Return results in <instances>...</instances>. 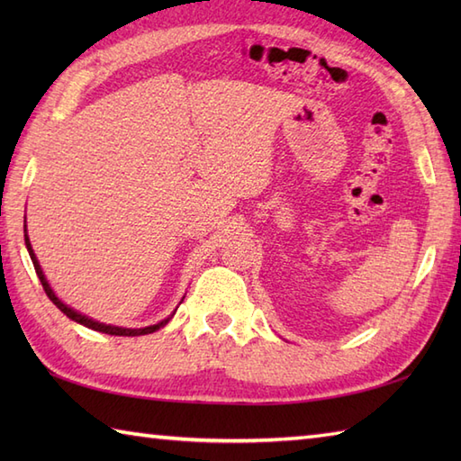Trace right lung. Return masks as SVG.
Instances as JSON below:
<instances>
[{
    "instance_id": "obj_1",
    "label": "right lung",
    "mask_w": 461,
    "mask_h": 461,
    "mask_svg": "<svg viewBox=\"0 0 461 461\" xmlns=\"http://www.w3.org/2000/svg\"><path fill=\"white\" fill-rule=\"evenodd\" d=\"M23 231H25V248H27V251H29V258H32V261H33L35 273H37L39 281H41V285H43V289H45V293H47V297L51 299L53 305H55L59 311H61V312H65V315H67L68 319H71V321L79 322V325H83V327H86V329H93V330H99V332H106V335H114V337H140V335H149V332H156L158 329L166 327V325H168V321L174 317L176 309H174L172 315L162 319L160 322H156V325L142 327V329H124V327H116V325H106V322H99V321H95V319H91V317L83 315V312H79V311H75L73 307L65 305V303L55 295V291L51 289V285H49V281H47V277H45V273H43L41 266H39V259H37L35 251H33V248H32V241H29V236H27V225H23ZM182 301H184V299H182ZM182 301H180V303H182Z\"/></svg>"
}]
</instances>
